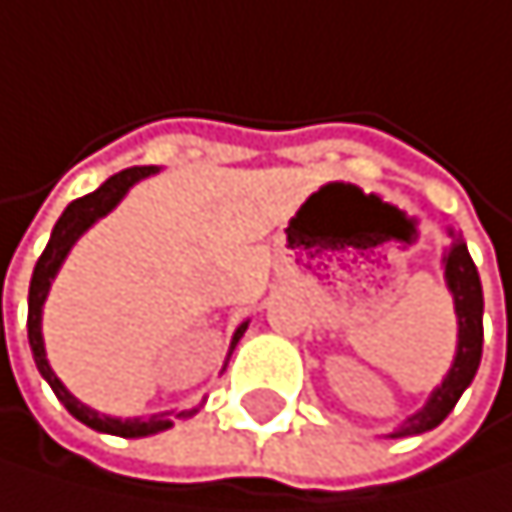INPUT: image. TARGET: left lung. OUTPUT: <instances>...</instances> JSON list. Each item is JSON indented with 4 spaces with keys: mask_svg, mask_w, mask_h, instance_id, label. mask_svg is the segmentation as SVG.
<instances>
[{
    "mask_svg": "<svg viewBox=\"0 0 512 512\" xmlns=\"http://www.w3.org/2000/svg\"><path fill=\"white\" fill-rule=\"evenodd\" d=\"M445 279H448L451 294H455V313H458L455 365H451L448 378L442 381V387L433 390V396L427 399V405L418 415H411L390 436H415V433L439 427L448 418V411L458 405L470 381L476 378V368L482 359V282H479L476 264L470 258L464 239H458L455 230H451V248L445 254Z\"/></svg>",
    "mask_w": 512,
    "mask_h": 512,
    "instance_id": "1",
    "label": "left lung"
}]
</instances>
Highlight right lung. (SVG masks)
<instances>
[{"mask_svg": "<svg viewBox=\"0 0 512 512\" xmlns=\"http://www.w3.org/2000/svg\"><path fill=\"white\" fill-rule=\"evenodd\" d=\"M156 168L153 165H137V168H125L119 174H113L110 181H104L101 187H97L94 193L82 196V199H73L67 205V211L57 218L54 230H51V239L45 245V251L39 254V261H36V270H33V279H30V301H27V338H30V350H33V359H36V368H39V375L48 381V387L54 390V396L64 402V408L70 411V415L76 421H82L85 427L97 430V433H110V436H150V433H159L165 427H171V421L165 415H153L150 421H141V418H134V421H119V418H107V415H97V411H91L88 405H82L61 381H57V375L51 371L48 359H45V344H42V304H45V294H48V285L54 279V273L61 270L64 258H67V251L73 248V242L97 221V218H104V214L110 208H116V202L128 193L131 184H137L141 178H150ZM242 331L245 325L236 328L233 334V344H230V353L233 347L239 344L242 338ZM190 411H178L174 418H187Z\"/></svg>", "mask_w": 512, "mask_h": 512, "instance_id": "1", "label": "right lung"}]
</instances>
